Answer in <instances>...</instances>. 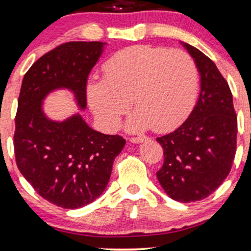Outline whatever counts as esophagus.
Wrapping results in <instances>:
<instances>
[{"label": "esophagus", "instance_id": "34e87169", "mask_svg": "<svg viewBox=\"0 0 251 251\" xmlns=\"http://www.w3.org/2000/svg\"><path fill=\"white\" fill-rule=\"evenodd\" d=\"M147 140H148L147 136H137V137H130V138H129V141H130L131 143H142V142H144Z\"/></svg>", "mask_w": 251, "mask_h": 251}]
</instances>
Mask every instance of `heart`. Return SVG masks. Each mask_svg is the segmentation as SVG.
Listing matches in <instances>:
<instances>
[{"label": "heart", "instance_id": "heart-1", "mask_svg": "<svg viewBox=\"0 0 251 251\" xmlns=\"http://www.w3.org/2000/svg\"><path fill=\"white\" fill-rule=\"evenodd\" d=\"M104 80L89 81L87 100L108 130L119 126L131 104V130L152 126L156 131L176 128L186 119L198 92L196 61L182 50L150 45L123 49L103 65Z\"/></svg>", "mask_w": 251, "mask_h": 251}]
</instances>
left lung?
<instances>
[{
	"label": "left lung",
	"instance_id": "8db88e82",
	"mask_svg": "<svg viewBox=\"0 0 251 251\" xmlns=\"http://www.w3.org/2000/svg\"><path fill=\"white\" fill-rule=\"evenodd\" d=\"M201 76L199 99L175 131L157 138L164 163L157 178L173 200L194 202L207 198L229 175L236 152L237 117L229 85L213 60L184 44Z\"/></svg>",
	"mask_w": 251,
	"mask_h": 251
}]
</instances>
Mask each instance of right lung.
<instances>
[{"label":"right lung","mask_w":251,"mask_h":251,"mask_svg":"<svg viewBox=\"0 0 251 251\" xmlns=\"http://www.w3.org/2000/svg\"><path fill=\"white\" fill-rule=\"evenodd\" d=\"M102 46L60 44L42 55L22 81L14 134L17 168L40 197L63 208H80L101 196L126 144L122 136L93 130L79 114L54 122L42 110L43 99L57 88L71 89L80 108L86 107L88 74Z\"/></svg>","instance_id":"1"}]
</instances>
